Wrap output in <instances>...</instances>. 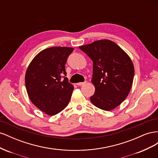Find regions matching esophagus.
Masks as SVG:
<instances>
[{"label":"esophagus","mask_w":158,"mask_h":158,"mask_svg":"<svg viewBox=\"0 0 158 158\" xmlns=\"http://www.w3.org/2000/svg\"><path fill=\"white\" fill-rule=\"evenodd\" d=\"M85 84V82H78L76 84H77L78 85H84Z\"/></svg>","instance_id":"1"}]
</instances>
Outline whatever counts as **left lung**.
Masks as SVG:
<instances>
[{"instance_id": "1", "label": "left lung", "mask_w": 158, "mask_h": 158, "mask_svg": "<svg viewBox=\"0 0 158 158\" xmlns=\"http://www.w3.org/2000/svg\"><path fill=\"white\" fill-rule=\"evenodd\" d=\"M79 48L93 61L95 93L90 101L95 107L111 111L130 93L135 74L132 61L125 51L109 40L95 41Z\"/></svg>"}]
</instances>
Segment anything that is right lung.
<instances>
[{
  "mask_svg": "<svg viewBox=\"0 0 158 158\" xmlns=\"http://www.w3.org/2000/svg\"><path fill=\"white\" fill-rule=\"evenodd\" d=\"M72 47H53L40 52L26 70L25 84L31 103L48 115L58 114L68 106L74 89L66 76L65 64Z\"/></svg>",
  "mask_w": 158,
  "mask_h": 158,
  "instance_id": "1",
  "label": "right lung"
}]
</instances>
